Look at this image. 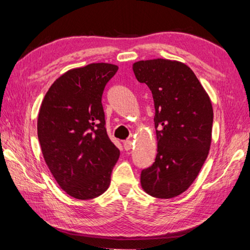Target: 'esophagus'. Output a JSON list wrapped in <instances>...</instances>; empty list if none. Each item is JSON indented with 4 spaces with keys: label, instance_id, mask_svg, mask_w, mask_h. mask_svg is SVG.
<instances>
[{
    "label": "esophagus",
    "instance_id": "esophagus-1",
    "mask_svg": "<svg viewBox=\"0 0 250 250\" xmlns=\"http://www.w3.org/2000/svg\"><path fill=\"white\" fill-rule=\"evenodd\" d=\"M131 146H132V141H131V140H125V141H124V147H125V150L129 151V150L131 149Z\"/></svg>",
    "mask_w": 250,
    "mask_h": 250
}]
</instances>
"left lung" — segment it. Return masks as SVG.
I'll use <instances>...</instances> for the list:
<instances>
[{
  "instance_id": "obj_1",
  "label": "left lung",
  "mask_w": 250,
  "mask_h": 250,
  "mask_svg": "<svg viewBox=\"0 0 250 250\" xmlns=\"http://www.w3.org/2000/svg\"><path fill=\"white\" fill-rule=\"evenodd\" d=\"M139 83L150 88L154 101L158 153L141 171L142 188L158 198H172L188 189L208 154L213 107L195 74L168 59L133 64Z\"/></svg>"
}]
</instances>
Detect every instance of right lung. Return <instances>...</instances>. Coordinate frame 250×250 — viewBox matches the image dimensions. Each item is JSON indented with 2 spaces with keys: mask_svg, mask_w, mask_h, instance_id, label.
Listing matches in <instances>:
<instances>
[{
  "mask_svg": "<svg viewBox=\"0 0 250 250\" xmlns=\"http://www.w3.org/2000/svg\"><path fill=\"white\" fill-rule=\"evenodd\" d=\"M118 66L89 64L54 82L42 103L37 135L59 186L78 200L107 191L120 151L105 129L101 98Z\"/></svg>",
  "mask_w": 250,
  "mask_h": 250,
  "instance_id": "right-lung-1",
  "label": "right lung"
}]
</instances>
